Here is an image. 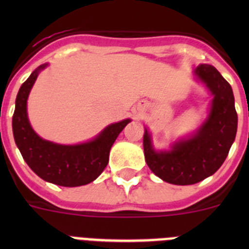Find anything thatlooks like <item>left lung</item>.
<instances>
[{"instance_id":"left-lung-1","label":"left lung","mask_w":249,"mask_h":249,"mask_svg":"<svg viewBox=\"0 0 249 249\" xmlns=\"http://www.w3.org/2000/svg\"><path fill=\"white\" fill-rule=\"evenodd\" d=\"M195 74L207 86L213 100L210 114L190 138L178 141L171 151H155L144 131V158L149 169L164 182L195 184L210 177L223 164L237 133L238 117L232 87L211 65H199Z\"/></svg>"}]
</instances>
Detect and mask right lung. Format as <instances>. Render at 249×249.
<instances>
[{
    "mask_svg": "<svg viewBox=\"0 0 249 249\" xmlns=\"http://www.w3.org/2000/svg\"><path fill=\"white\" fill-rule=\"evenodd\" d=\"M45 67L47 63L36 68L17 93L12 117L15 142L26 163L38 177L57 186H85L103 172L108 163L112 144L131 120L112 123L94 140L86 143L65 146L42 140L28 121L27 98L39 71Z\"/></svg>",
    "mask_w": 249,
    "mask_h": 249,
    "instance_id": "right-lung-1",
    "label": "right lung"
}]
</instances>
